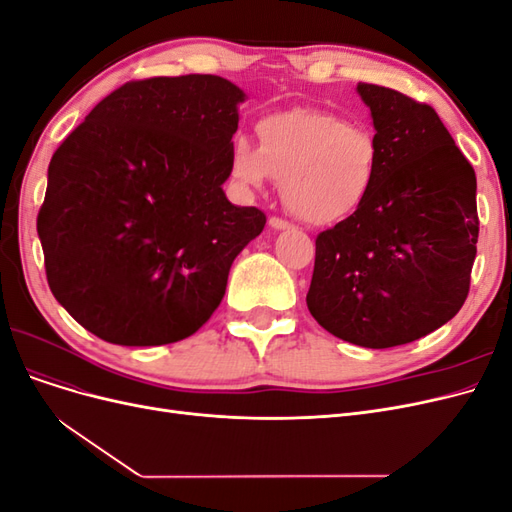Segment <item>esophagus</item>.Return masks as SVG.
Masks as SVG:
<instances>
[{"label": "esophagus", "instance_id": "34e87169", "mask_svg": "<svg viewBox=\"0 0 512 512\" xmlns=\"http://www.w3.org/2000/svg\"><path fill=\"white\" fill-rule=\"evenodd\" d=\"M269 226H271L273 230H288V228H292L290 222H286V220H282V218H277V215H273V218L269 220Z\"/></svg>", "mask_w": 512, "mask_h": 512}]
</instances>
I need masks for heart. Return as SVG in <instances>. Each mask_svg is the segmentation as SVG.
<instances>
[{
    "label": "heart",
    "instance_id": "1",
    "mask_svg": "<svg viewBox=\"0 0 512 512\" xmlns=\"http://www.w3.org/2000/svg\"><path fill=\"white\" fill-rule=\"evenodd\" d=\"M256 134L258 147L247 136L232 138V177L250 190L280 181L286 209L305 224L350 220L376 190L378 141L344 117L297 106L262 117Z\"/></svg>",
    "mask_w": 512,
    "mask_h": 512
}]
</instances>
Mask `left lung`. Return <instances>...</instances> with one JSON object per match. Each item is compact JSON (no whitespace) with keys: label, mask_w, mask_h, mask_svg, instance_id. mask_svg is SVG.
Instances as JSON below:
<instances>
[{"label":"left lung","mask_w":512,"mask_h":512,"mask_svg":"<svg viewBox=\"0 0 512 512\" xmlns=\"http://www.w3.org/2000/svg\"><path fill=\"white\" fill-rule=\"evenodd\" d=\"M374 117L380 177L367 205L316 237L307 307L344 342L410 344L466 301L476 258V175L438 113L359 83Z\"/></svg>","instance_id":"left-lung-1"}]
</instances>
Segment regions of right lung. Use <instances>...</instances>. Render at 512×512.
Listing matches in <instances>:
<instances>
[{
  "label": "right lung",
  "instance_id": "obj_1",
  "mask_svg": "<svg viewBox=\"0 0 512 512\" xmlns=\"http://www.w3.org/2000/svg\"><path fill=\"white\" fill-rule=\"evenodd\" d=\"M245 94L222 76L130 81L57 147L38 213L53 297L117 346L190 337L267 215L228 203Z\"/></svg>",
  "mask_w": 512,
  "mask_h": 512
}]
</instances>
